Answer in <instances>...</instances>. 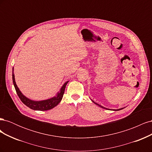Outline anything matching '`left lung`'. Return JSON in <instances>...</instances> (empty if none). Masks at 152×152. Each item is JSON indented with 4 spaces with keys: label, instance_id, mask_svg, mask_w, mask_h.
<instances>
[{
    "label": "left lung",
    "instance_id": "8db88e82",
    "mask_svg": "<svg viewBox=\"0 0 152 152\" xmlns=\"http://www.w3.org/2000/svg\"><path fill=\"white\" fill-rule=\"evenodd\" d=\"M93 102L94 103H95L96 104H97V105H98V106H99V107H102V108H104V109H107V108H104V107H102V106H101V105H99V104H97V103H95V102H93ZM122 109H123V108H121V109H118V110H115V111H116V110H117V111H118V110H122Z\"/></svg>",
    "mask_w": 152,
    "mask_h": 152
}]
</instances>
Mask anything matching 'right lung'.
<instances>
[{
  "label": "right lung",
  "mask_w": 152,
  "mask_h": 152,
  "mask_svg": "<svg viewBox=\"0 0 152 152\" xmlns=\"http://www.w3.org/2000/svg\"><path fill=\"white\" fill-rule=\"evenodd\" d=\"M12 82H13L14 86H15L16 93L18 96H19V98L21 99V102L30 108L34 110H40V111H45V110H50L56 107V106H57L59 103V102H60L61 100L62 99L64 93H65L66 86L68 82H66L64 84V85L63 86V87H61V89L60 90V93H58L56 97H54L53 98H50L47 100L40 101V102H35V101H32L25 97V96L21 93L20 89H18L15 79V75H14V73H13V68H12Z\"/></svg>",
  "instance_id": "right-lung-1"
}]
</instances>
